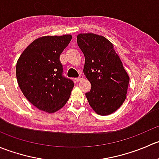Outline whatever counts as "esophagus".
<instances>
[{
  "instance_id": "obj_1",
  "label": "esophagus",
  "mask_w": 159,
  "mask_h": 159,
  "mask_svg": "<svg viewBox=\"0 0 159 159\" xmlns=\"http://www.w3.org/2000/svg\"><path fill=\"white\" fill-rule=\"evenodd\" d=\"M83 78H84V76H83L82 75H80L78 78H75V80H76L77 81H81V80H83Z\"/></svg>"
}]
</instances>
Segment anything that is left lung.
<instances>
[{"label":"left lung","instance_id":"8db88e82","mask_svg":"<svg viewBox=\"0 0 159 159\" xmlns=\"http://www.w3.org/2000/svg\"><path fill=\"white\" fill-rule=\"evenodd\" d=\"M78 45L84 55V74L91 89L85 95L90 106L100 115L118 110L126 98L129 77L113 44L95 34H79Z\"/></svg>","mask_w":159,"mask_h":159}]
</instances>
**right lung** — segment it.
Here are the masks:
<instances>
[{"mask_svg":"<svg viewBox=\"0 0 159 159\" xmlns=\"http://www.w3.org/2000/svg\"><path fill=\"white\" fill-rule=\"evenodd\" d=\"M70 40V34L41 37L30 44L17 60L19 87L39 110L54 113L69 99L75 84L63 75L60 55Z\"/></svg>","mask_w":159,"mask_h":159,"instance_id":"obj_1","label":"right lung"}]
</instances>
